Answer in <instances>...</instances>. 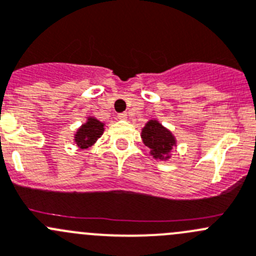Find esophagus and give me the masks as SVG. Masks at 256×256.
<instances>
[{
	"label": "esophagus",
	"mask_w": 256,
	"mask_h": 256,
	"mask_svg": "<svg viewBox=\"0 0 256 256\" xmlns=\"http://www.w3.org/2000/svg\"><path fill=\"white\" fill-rule=\"evenodd\" d=\"M118 118H120V120H126V118H128V114H126V112H121V114H118Z\"/></svg>",
	"instance_id": "obj_1"
}]
</instances>
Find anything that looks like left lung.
Returning a JSON list of instances; mask_svg holds the SVG:
<instances>
[{"label":"left lung","instance_id":"8db88e82","mask_svg":"<svg viewBox=\"0 0 256 256\" xmlns=\"http://www.w3.org/2000/svg\"><path fill=\"white\" fill-rule=\"evenodd\" d=\"M144 144L150 148V154L156 160H168L174 146H176L175 136L170 130L164 128L158 120H150L141 131Z\"/></svg>","mask_w":256,"mask_h":256}]
</instances>
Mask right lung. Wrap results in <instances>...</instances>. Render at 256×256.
Listing matches in <instances>:
<instances>
[{"label": "right lung", "mask_w": 256, "mask_h": 256, "mask_svg": "<svg viewBox=\"0 0 256 256\" xmlns=\"http://www.w3.org/2000/svg\"><path fill=\"white\" fill-rule=\"evenodd\" d=\"M105 124L95 118H88V121L78 128L75 134V142L80 148L85 150L92 146L104 134Z\"/></svg>", "instance_id": "1"}]
</instances>
